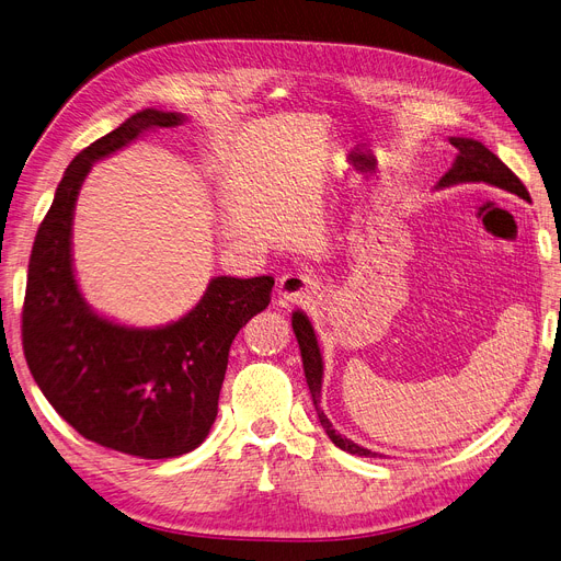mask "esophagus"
<instances>
[{
  "mask_svg": "<svg viewBox=\"0 0 561 561\" xmlns=\"http://www.w3.org/2000/svg\"><path fill=\"white\" fill-rule=\"evenodd\" d=\"M319 289V280L308 272H287L278 283V297L283 304H308Z\"/></svg>",
  "mask_w": 561,
  "mask_h": 561,
  "instance_id": "34e87169",
  "label": "esophagus"
}]
</instances>
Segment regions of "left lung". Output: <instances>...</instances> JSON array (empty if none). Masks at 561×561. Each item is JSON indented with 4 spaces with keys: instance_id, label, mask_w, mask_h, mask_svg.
<instances>
[{
    "instance_id": "1",
    "label": "left lung",
    "mask_w": 561,
    "mask_h": 561,
    "mask_svg": "<svg viewBox=\"0 0 561 561\" xmlns=\"http://www.w3.org/2000/svg\"><path fill=\"white\" fill-rule=\"evenodd\" d=\"M449 144L459 150V154H457V162L451 164V169L440 178L438 186H449V184H459V182H486V184L500 186V190H504V192H512V194L529 201V192L525 190V184L518 180V175L510 167H506L500 157H495L486 146H482L474 139H461V137L449 139ZM291 329H295V335L299 340L306 381H308V388L312 394V404L317 407L319 397H322L319 394L322 392V375H324L322 354H319L314 331L304 312L297 310L295 314H291ZM317 417H319V422H322L329 438L340 449L350 451V455H358V457H375V451H369V449L356 445L354 440L335 434L333 424L329 422V417L324 415L322 409H317Z\"/></svg>"
}]
</instances>
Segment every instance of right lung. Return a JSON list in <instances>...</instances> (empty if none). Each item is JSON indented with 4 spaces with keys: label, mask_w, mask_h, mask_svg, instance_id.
Returning a JSON list of instances; mask_svg holds the SVG:
<instances>
[{
    "label": "right lung",
    "mask_w": 561,
    "mask_h": 561,
    "mask_svg": "<svg viewBox=\"0 0 561 561\" xmlns=\"http://www.w3.org/2000/svg\"><path fill=\"white\" fill-rule=\"evenodd\" d=\"M184 116L144 110L79 152L36 232L22 306V350L47 402L87 440L141 459L196 449L215 424L234 335L272 301V276L211 278L198 306L162 329L98 317L72 274L75 201L98 159Z\"/></svg>",
    "instance_id": "right-lung-1"
}]
</instances>
